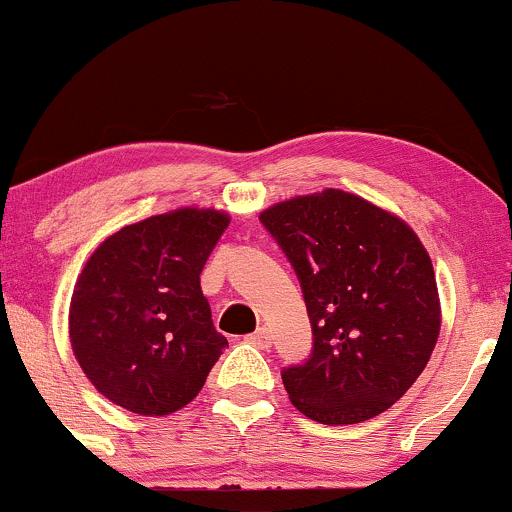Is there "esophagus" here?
I'll use <instances>...</instances> for the list:
<instances>
[{"mask_svg": "<svg viewBox=\"0 0 512 512\" xmlns=\"http://www.w3.org/2000/svg\"><path fill=\"white\" fill-rule=\"evenodd\" d=\"M246 341L254 343L256 348H268L271 346V333H268L266 326H261V329H256L251 336H246Z\"/></svg>", "mask_w": 512, "mask_h": 512, "instance_id": "obj_1", "label": "esophagus"}]
</instances>
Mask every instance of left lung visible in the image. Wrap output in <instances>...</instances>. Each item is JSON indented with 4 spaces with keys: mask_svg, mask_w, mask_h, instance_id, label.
Returning a JSON list of instances; mask_svg holds the SVG:
<instances>
[{
    "mask_svg": "<svg viewBox=\"0 0 512 512\" xmlns=\"http://www.w3.org/2000/svg\"><path fill=\"white\" fill-rule=\"evenodd\" d=\"M300 280L312 353L283 370L292 404L324 426L380 416L418 380L440 333L433 263L413 229L329 188L261 212Z\"/></svg>",
    "mask_w": 512,
    "mask_h": 512,
    "instance_id": "1",
    "label": "left lung"
}]
</instances>
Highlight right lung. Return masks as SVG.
Listing matches in <instances>:
<instances>
[{"instance_id": "obj_1", "label": "right lung", "mask_w": 512, "mask_h": 512, "mask_svg": "<svg viewBox=\"0 0 512 512\" xmlns=\"http://www.w3.org/2000/svg\"><path fill=\"white\" fill-rule=\"evenodd\" d=\"M229 225L183 208L108 237L86 261L70 304L72 350L99 392L140 416L183 409L227 338L212 324L200 273Z\"/></svg>"}]
</instances>
